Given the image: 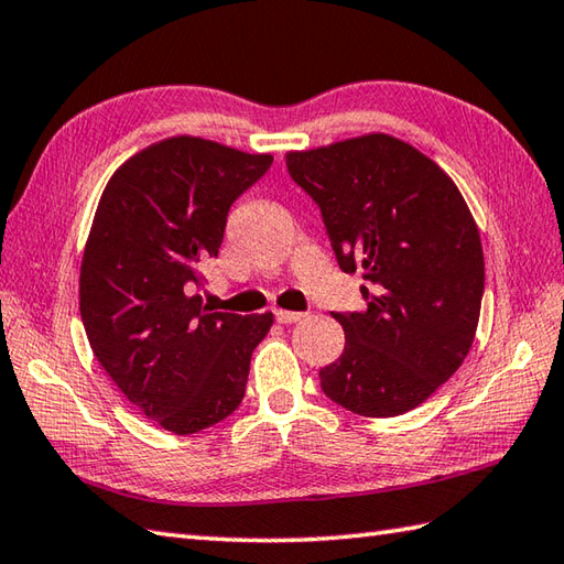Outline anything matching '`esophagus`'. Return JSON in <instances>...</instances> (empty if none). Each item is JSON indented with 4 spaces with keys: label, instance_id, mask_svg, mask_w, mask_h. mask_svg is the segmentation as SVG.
I'll return each instance as SVG.
<instances>
[{
    "label": "esophagus",
    "instance_id": "34e87169",
    "mask_svg": "<svg viewBox=\"0 0 564 564\" xmlns=\"http://www.w3.org/2000/svg\"><path fill=\"white\" fill-rule=\"evenodd\" d=\"M275 319L281 322V325H295V322L305 319L303 313H293V310H275Z\"/></svg>",
    "mask_w": 564,
    "mask_h": 564
}]
</instances>
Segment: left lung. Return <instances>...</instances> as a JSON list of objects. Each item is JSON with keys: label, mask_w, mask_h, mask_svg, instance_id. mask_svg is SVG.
Listing matches in <instances>:
<instances>
[{"label": "left lung", "mask_w": 564, "mask_h": 564, "mask_svg": "<svg viewBox=\"0 0 564 564\" xmlns=\"http://www.w3.org/2000/svg\"><path fill=\"white\" fill-rule=\"evenodd\" d=\"M293 182L325 220L341 271H364V313H332L344 354L319 370L329 400L398 416L431 398L470 351L485 293L473 213L453 178L386 133L289 152Z\"/></svg>", "instance_id": "8db88e82"}]
</instances>
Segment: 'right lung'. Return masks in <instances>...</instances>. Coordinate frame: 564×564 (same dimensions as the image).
<instances>
[{"mask_svg":"<svg viewBox=\"0 0 564 564\" xmlns=\"http://www.w3.org/2000/svg\"><path fill=\"white\" fill-rule=\"evenodd\" d=\"M271 154L176 135L140 150L106 184L79 271L94 356L152 422L186 436L245 398L251 351L273 315L213 313L196 293L227 213Z\"/></svg>","mask_w":564,"mask_h":564,"instance_id":"right-lung-1","label":"right lung"}]
</instances>
